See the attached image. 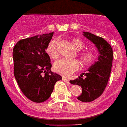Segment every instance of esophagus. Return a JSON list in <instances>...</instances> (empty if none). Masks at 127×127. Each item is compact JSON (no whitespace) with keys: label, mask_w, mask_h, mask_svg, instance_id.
<instances>
[{"label":"esophagus","mask_w":127,"mask_h":127,"mask_svg":"<svg viewBox=\"0 0 127 127\" xmlns=\"http://www.w3.org/2000/svg\"><path fill=\"white\" fill-rule=\"evenodd\" d=\"M62 80H63L64 82H66V83H69V81H70L67 78H65V77H64V76H63V77H62Z\"/></svg>","instance_id":"1"}]
</instances>
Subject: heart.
I'll list each match as a JSON object with an SVG mask.
<instances>
[{"instance_id":"obj_1","label":"heart","mask_w":127,"mask_h":127,"mask_svg":"<svg viewBox=\"0 0 127 127\" xmlns=\"http://www.w3.org/2000/svg\"><path fill=\"white\" fill-rule=\"evenodd\" d=\"M72 44L74 48L77 51H81L84 47V44L81 40L75 38L72 41ZM57 40H52L46 48V52L49 56L52 58H56L58 56V53L57 51ZM96 59V55L92 52H85L81 54V60L84 64H90L93 63ZM79 68V64L76 59H61L57 60L54 64V69L57 72L65 76H70L71 74L76 72Z\"/></svg>"}]
</instances>
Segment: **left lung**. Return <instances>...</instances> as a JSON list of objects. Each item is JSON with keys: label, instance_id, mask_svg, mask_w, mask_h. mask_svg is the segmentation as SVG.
Returning a JSON list of instances; mask_svg holds the SVG:
<instances>
[{"label": "left lung", "instance_id": "obj_1", "mask_svg": "<svg viewBox=\"0 0 127 127\" xmlns=\"http://www.w3.org/2000/svg\"><path fill=\"white\" fill-rule=\"evenodd\" d=\"M83 35L92 42L96 47L98 57L88 69L86 73H82L70 83L82 88V93L77 99L82 102H91L102 94L110 76L113 61V51L108 42L102 37L89 32H83ZM83 75H85L83 78Z\"/></svg>", "mask_w": 127, "mask_h": 127}]
</instances>
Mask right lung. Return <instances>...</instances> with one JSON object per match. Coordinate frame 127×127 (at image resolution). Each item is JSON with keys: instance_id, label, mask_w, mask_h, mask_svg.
I'll use <instances>...</instances> for the list:
<instances>
[{"instance_id": "right-lung-1", "label": "right lung", "mask_w": 127, "mask_h": 127, "mask_svg": "<svg viewBox=\"0 0 127 127\" xmlns=\"http://www.w3.org/2000/svg\"><path fill=\"white\" fill-rule=\"evenodd\" d=\"M53 32L20 40L13 50L14 76L29 100L42 102L48 99L59 74L51 70V58L46 53Z\"/></svg>"}]
</instances>
